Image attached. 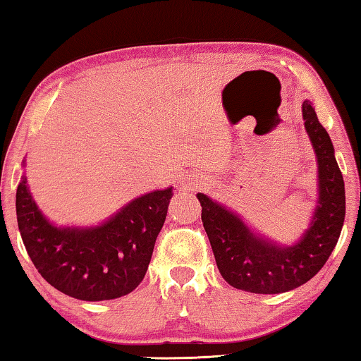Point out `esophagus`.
Wrapping results in <instances>:
<instances>
[{"label":"esophagus","mask_w":361,"mask_h":361,"mask_svg":"<svg viewBox=\"0 0 361 361\" xmlns=\"http://www.w3.org/2000/svg\"><path fill=\"white\" fill-rule=\"evenodd\" d=\"M197 185H199V184H197V180H190L189 182V187H192V189H195Z\"/></svg>","instance_id":"34e87169"}]
</instances>
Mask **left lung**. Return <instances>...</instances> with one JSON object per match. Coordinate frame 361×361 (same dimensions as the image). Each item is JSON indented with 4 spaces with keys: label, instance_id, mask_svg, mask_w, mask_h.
I'll use <instances>...</instances> for the list:
<instances>
[{
    "label": "left lung",
    "instance_id": "obj_1",
    "mask_svg": "<svg viewBox=\"0 0 361 361\" xmlns=\"http://www.w3.org/2000/svg\"><path fill=\"white\" fill-rule=\"evenodd\" d=\"M302 120L317 159V205L307 230L293 245L259 233L220 202L197 194L202 224L220 274L230 286L255 294L293 290L322 269L337 245L345 220V185L329 133L319 123L314 103L304 100Z\"/></svg>",
    "mask_w": 361,
    "mask_h": 361
}]
</instances>
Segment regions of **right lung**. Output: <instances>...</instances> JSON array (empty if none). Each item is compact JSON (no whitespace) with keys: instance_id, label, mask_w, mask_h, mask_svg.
Masks as SVG:
<instances>
[{"instance_id":"obj_1","label":"right lung","mask_w":361,"mask_h":361,"mask_svg":"<svg viewBox=\"0 0 361 361\" xmlns=\"http://www.w3.org/2000/svg\"><path fill=\"white\" fill-rule=\"evenodd\" d=\"M172 194V187L147 192L98 225L57 226L32 199L24 172L16 192L19 233L36 269L57 290L80 300L116 299L145 278Z\"/></svg>"}]
</instances>
